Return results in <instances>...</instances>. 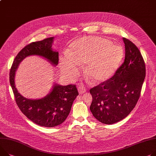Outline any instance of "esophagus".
Returning a JSON list of instances; mask_svg holds the SVG:
<instances>
[{
  "label": "esophagus",
  "mask_w": 156,
  "mask_h": 156,
  "mask_svg": "<svg viewBox=\"0 0 156 156\" xmlns=\"http://www.w3.org/2000/svg\"><path fill=\"white\" fill-rule=\"evenodd\" d=\"M78 91H79L80 94H83V93L86 92V89L83 87V86H80L78 88Z\"/></svg>",
  "instance_id": "34e87169"
}]
</instances>
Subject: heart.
Listing matches in <instances>:
<instances>
[{"label": "heart", "instance_id": "1", "mask_svg": "<svg viewBox=\"0 0 156 156\" xmlns=\"http://www.w3.org/2000/svg\"><path fill=\"white\" fill-rule=\"evenodd\" d=\"M124 56L122 47L105 38L88 36L77 39L60 57V68L70 79L79 73V64L86 63L84 72L94 82H102L111 77Z\"/></svg>", "mask_w": 156, "mask_h": 156}]
</instances>
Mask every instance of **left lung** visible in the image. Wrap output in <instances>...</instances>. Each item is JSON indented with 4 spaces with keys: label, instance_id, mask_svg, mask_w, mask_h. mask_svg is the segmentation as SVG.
<instances>
[{
    "label": "left lung",
    "instance_id": "1",
    "mask_svg": "<svg viewBox=\"0 0 156 156\" xmlns=\"http://www.w3.org/2000/svg\"><path fill=\"white\" fill-rule=\"evenodd\" d=\"M125 59L111 79L90 90V110L101 123L112 124L126 117L136 106L146 76L143 57L137 46L122 38Z\"/></svg>",
    "mask_w": 156,
    "mask_h": 156
}]
</instances>
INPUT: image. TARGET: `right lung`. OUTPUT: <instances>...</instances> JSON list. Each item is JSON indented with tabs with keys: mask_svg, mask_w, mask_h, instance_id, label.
<instances>
[{
	"mask_svg": "<svg viewBox=\"0 0 156 156\" xmlns=\"http://www.w3.org/2000/svg\"><path fill=\"white\" fill-rule=\"evenodd\" d=\"M54 40L52 37L26 45L16 57L10 72V83L19 108L31 121L45 127H54L65 121L73 102L79 95L76 85L61 86L54 83L51 92L45 97L30 99L18 92L15 77L20 63L30 55L41 57L55 67L58 64V52L52 48Z\"/></svg>",
	"mask_w": 156,
	"mask_h": 156,
	"instance_id": "1",
	"label": "right lung"
}]
</instances>
